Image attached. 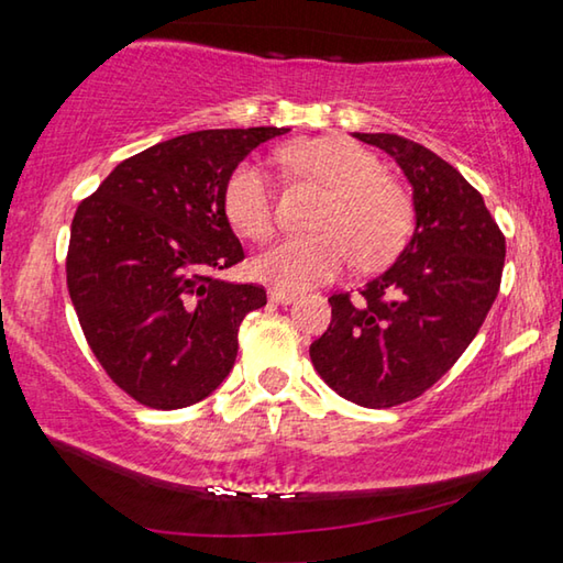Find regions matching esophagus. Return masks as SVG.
Listing matches in <instances>:
<instances>
[{
    "instance_id": "1",
    "label": "esophagus",
    "mask_w": 563,
    "mask_h": 563,
    "mask_svg": "<svg viewBox=\"0 0 563 563\" xmlns=\"http://www.w3.org/2000/svg\"><path fill=\"white\" fill-rule=\"evenodd\" d=\"M268 298H271L273 302H278V305H290V302L298 300V292L283 290V288H273V290L268 292Z\"/></svg>"
}]
</instances>
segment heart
Returning a JSON list of instances; mask_svg holds the SVG:
<instances>
[{
	"label": "heart",
	"mask_w": 563,
	"mask_h": 563,
	"mask_svg": "<svg viewBox=\"0 0 563 563\" xmlns=\"http://www.w3.org/2000/svg\"><path fill=\"white\" fill-rule=\"evenodd\" d=\"M280 156L328 194L312 221L318 233L285 238L253 261L261 280L300 290L332 280L352 258L360 268L395 258L412 228V203L367 148L340 136L302 139L285 146ZM223 211L241 235L268 241L275 231V190L263 164L245 158L228 174Z\"/></svg>",
	"instance_id": "1"
}]
</instances>
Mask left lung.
<instances>
[{
    "label": "left lung",
    "instance_id": "obj_1",
    "mask_svg": "<svg viewBox=\"0 0 563 563\" xmlns=\"http://www.w3.org/2000/svg\"><path fill=\"white\" fill-rule=\"evenodd\" d=\"M355 139L405 170L417 228L357 302L350 292L330 295V325L310 360L340 397L387 409L424 395L470 347L497 300L507 241L479 190L434 151L397 133Z\"/></svg>",
    "mask_w": 563,
    "mask_h": 563
}]
</instances>
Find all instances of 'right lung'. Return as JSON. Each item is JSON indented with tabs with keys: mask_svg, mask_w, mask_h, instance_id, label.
<instances>
[{
	"mask_svg": "<svg viewBox=\"0 0 563 563\" xmlns=\"http://www.w3.org/2000/svg\"><path fill=\"white\" fill-rule=\"evenodd\" d=\"M288 129H208L131 156L71 221L66 285L93 357L136 402L180 409L223 383L265 288L218 280L245 258L223 211L231 170Z\"/></svg>",
	"mask_w": 563,
	"mask_h": 563,
	"instance_id": "1",
	"label": "right lung"
}]
</instances>
